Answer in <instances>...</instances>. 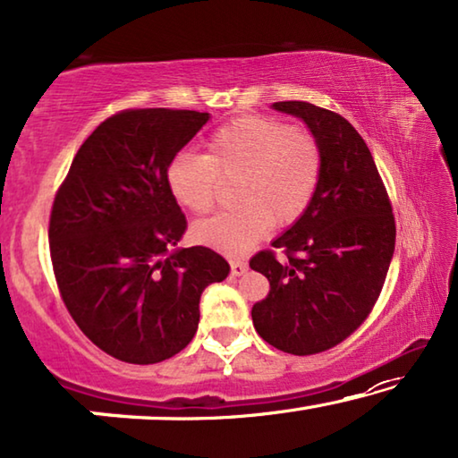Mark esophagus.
I'll return each instance as SVG.
<instances>
[{
    "instance_id": "esophagus-1",
    "label": "esophagus",
    "mask_w": 458,
    "mask_h": 458,
    "mask_svg": "<svg viewBox=\"0 0 458 458\" xmlns=\"http://www.w3.org/2000/svg\"><path fill=\"white\" fill-rule=\"evenodd\" d=\"M248 273V265L243 260H231V275L233 277H242Z\"/></svg>"
}]
</instances>
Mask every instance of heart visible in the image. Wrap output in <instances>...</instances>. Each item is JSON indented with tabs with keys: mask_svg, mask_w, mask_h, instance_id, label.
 Here are the masks:
<instances>
[{
	"mask_svg": "<svg viewBox=\"0 0 458 458\" xmlns=\"http://www.w3.org/2000/svg\"><path fill=\"white\" fill-rule=\"evenodd\" d=\"M317 137L273 118L248 116L225 124L206 141V154L181 152L166 168L173 198L193 215H204L216 198V177L237 179L233 204L193 225L199 243L229 256L259 246L271 225L287 227L309 208L321 179Z\"/></svg>",
	"mask_w": 458,
	"mask_h": 458,
	"instance_id": "heart-1",
	"label": "heart"
}]
</instances>
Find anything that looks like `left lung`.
<instances>
[{
  "label": "left lung",
  "instance_id": "8db88e82",
  "mask_svg": "<svg viewBox=\"0 0 458 458\" xmlns=\"http://www.w3.org/2000/svg\"><path fill=\"white\" fill-rule=\"evenodd\" d=\"M302 121L321 146L315 198L302 216L271 242L285 252H259L250 268L271 292L252 306L262 340L287 354L334 348L371 312L396 243L392 206L367 143L346 118L309 102H275Z\"/></svg>",
  "mask_w": 458,
  "mask_h": 458
}]
</instances>
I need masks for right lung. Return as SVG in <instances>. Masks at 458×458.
<instances>
[{
    "instance_id": "right-lung-1",
    "label": "right lung",
    "mask_w": 458,
    "mask_h": 458,
    "mask_svg": "<svg viewBox=\"0 0 458 458\" xmlns=\"http://www.w3.org/2000/svg\"><path fill=\"white\" fill-rule=\"evenodd\" d=\"M210 121L196 110H124L74 156L54 199L49 252L81 331L118 360L154 365L196 335L199 298L227 279L210 248H179L187 221L168 191L171 160Z\"/></svg>"
}]
</instances>
